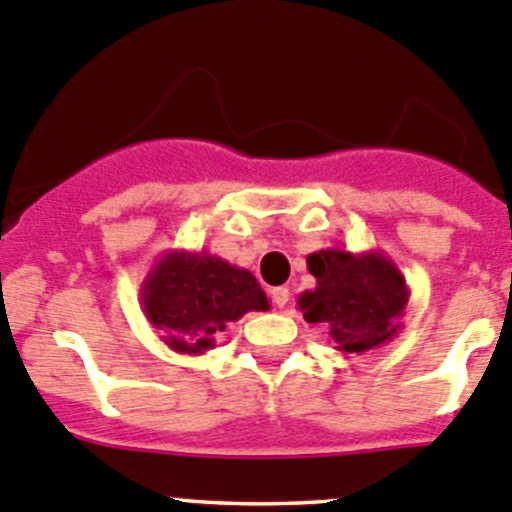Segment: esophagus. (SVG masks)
Segmentation results:
<instances>
[{
  "instance_id": "esophagus-1",
  "label": "esophagus",
  "mask_w": 512,
  "mask_h": 512,
  "mask_svg": "<svg viewBox=\"0 0 512 512\" xmlns=\"http://www.w3.org/2000/svg\"><path fill=\"white\" fill-rule=\"evenodd\" d=\"M272 302L277 304V307H287V302H289V289L287 287H275L272 289Z\"/></svg>"
}]
</instances>
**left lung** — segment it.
Segmentation results:
<instances>
[{
    "label": "left lung",
    "instance_id": "obj_1",
    "mask_svg": "<svg viewBox=\"0 0 512 512\" xmlns=\"http://www.w3.org/2000/svg\"><path fill=\"white\" fill-rule=\"evenodd\" d=\"M307 270L317 287L299 294L297 307L309 324L327 329L337 352L364 354L401 332L411 289L384 252L327 247L307 257Z\"/></svg>",
    "mask_w": 512,
    "mask_h": 512
}]
</instances>
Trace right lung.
Masks as SVG:
<instances>
[{
    "mask_svg": "<svg viewBox=\"0 0 512 512\" xmlns=\"http://www.w3.org/2000/svg\"><path fill=\"white\" fill-rule=\"evenodd\" d=\"M141 307L173 352L198 356L242 314L267 312L270 299L252 272L223 257L168 250L143 280Z\"/></svg>",
    "mask_w": 512,
    "mask_h": 512,
    "instance_id": "add662e5",
    "label": "right lung"
}]
</instances>
